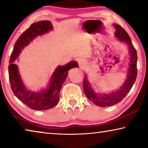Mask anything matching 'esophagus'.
<instances>
[{"label":"esophagus","instance_id":"34e87169","mask_svg":"<svg viewBox=\"0 0 148 148\" xmlns=\"http://www.w3.org/2000/svg\"><path fill=\"white\" fill-rule=\"evenodd\" d=\"M77 62H78V63H79L80 66H84L87 63L86 60L85 59H83V58L79 59L78 60H77Z\"/></svg>","mask_w":148,"mask_h":148}]
</instances>
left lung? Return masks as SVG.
<instances>
[{
	"instance_id": "obj_1",
	"label": "left lung",
	"mask_w": 148,
	"mask_h": 148,
	"mask_svg": "<svg viewBox=\"0 0 148 148\" xmlns=\"http://www.w3.org/2000/svg\"><path fill=\"white\" fill-rule=\"evenodd\" d=\"M114 26L116 29L115 36L119 40L125 42L128 44L131 60H130L127 79L125 80V83L121 87L120 89L117 90L116 91L111 92L109 94L98 95L95 92L90 86V84L87 79V77L86 76L84 79V91L87 99L92 103L101 107L112 106L121 102L131 89L132 86L136 81L137 76V53L136 49L132 45L131 38L127 32L125 31V30L118 24H114Z\"/></svg>"
}]
</instances>
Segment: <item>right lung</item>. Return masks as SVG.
<instances>
[{
  "label": "right lung",
  "instance_id": "obj_1",
  "mask_svg": "<svg viewBox=\"0 0 148 148\" xmlns=\"http://www.w3.org/2000/svg\"><path fill=\"white\" fill-rule=\"evenodd\" d=\"M53 29L51 22L41 21L32 23L17 40L12 52L8 66L9 79L14 94L23 103L32 110H45L54 107L59 101L60 91L70 69L77 66L76 61H71L64 66L57 67L51 77L49 87L43 91L34 92L27 90L19 74L17 66L14 61L24 48L35 37L46 33Z\"/></svg>",
  "mask_w": 148,
  "mask_h": 148
}]
</instances>
